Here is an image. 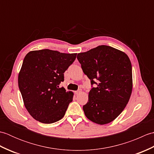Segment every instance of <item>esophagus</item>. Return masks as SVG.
<instances>
[{
  "label": "esophagus",
  "instance_id": "obj_1",
  "mask_svg": "<svg viewBox=\"0 0 154 154\" xmlns=\"http://www.w3.org/2000/svg\"><path fill=\"white\" fill-rule=\"evenodd\" d=\"M80 93H81V90H78V91H75V94H78Z\"/></svg>",
  "mask_w": 154,
  "mask_h": 154
}]
</instances>
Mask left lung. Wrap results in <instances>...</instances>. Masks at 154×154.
<instances>
[{
  "instance_id": "1",
  "label": "left lung",
  "mask_w": 154,
  "mask_h": 154,
  "mask_svg": "<svg viewBox=\"0 0 154 154\" xmlns=\"http://www.w3.org/2000/svg\"><path fill=\"white\" fill-rule=\"evenodd\" d=\"M77 60L91 85H97L90 90L88 102L83 106L85 114L98 124L111 122L122 112L132 94V70L128 56L102 45L78 54Z\"/></svg>"
}]
</instances>
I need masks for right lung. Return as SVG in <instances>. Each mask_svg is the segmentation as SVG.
I'll return each mask as SVG.
<instances>
[{
  "label": "right lung",
  "mask_w": 154,
  "mask_h": 154,
  "mask_svg": "<svg viewBox=\"0 0 154 154\" xmlns=\"http://www.w3.org/2000/svg\"><path fill=\"white\" fill-rule=\"evenodd\" d=\"M76 56L48 49L31 51L25 56L18 87L26 109L35 120L51 124L64 116L73 93L59 85Z\"/></svg>",
  "instance_id": "obj_1"
}]
</instances>
